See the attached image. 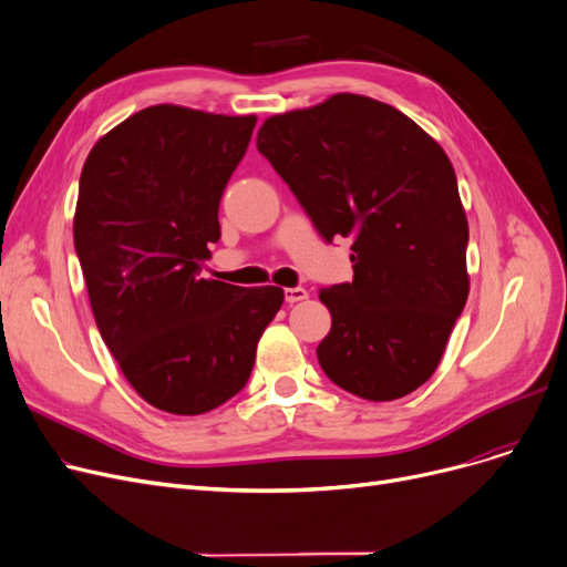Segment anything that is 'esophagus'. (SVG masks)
Here are the masks:
<instances>
[{"instance_id": "1", "label": "esophagus", "mask_w": 567, "mask_h": 567, "mask_svg": "<svg viewBox=\"0 0 567 567\" xmlns=\"http://www.w3.org/2000/svg\"><path fill=\"white\" fill-rule=\"evenodd\" d=\"M285 299H287V303H299V301L308 299V291L303 287H289V289H285Z\"/></svg>"}]
</instances>
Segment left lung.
Masks as SVG:
<instances>
[{
	"mask_svg": "<svg viewBox=\"0 0 567 567\" xmlns=\"http://www.w3.org/2000/svg\"><path fill=\"white\" fill-rule=\"evenodd\" d=\"M257 147L324 240L352 238L354 280L319 291L322 371L365 401L408 396L435 373L471 289L450 157L405 113L350 92L268 117Z\"/></svg>",
	"mask_w": 567,
	"mask_h": 567,
	"instance_id": "8db88e82",
	"label": "left lung"
}]
</instances>
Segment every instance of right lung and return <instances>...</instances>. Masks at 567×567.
Segmentation results:
<instances>
[{
  "label": "right lung",
  "instance_id": "1",
  "mask_svg": "<svg viewBox=\"0 0 567 567\" xmlns=\"http://www.w3.org/2000/svg\"><path fill=\"white\" fill-rule=\"evenodd\" d=\"M255 125L159 104L104 134L83 166L73 245L94 322L138 396L171 414L236 396L285 301L280 287L199 278Z\"/></svg>",
  "mask_w": 567,
  "mask_h": 567
}]
</instances>
